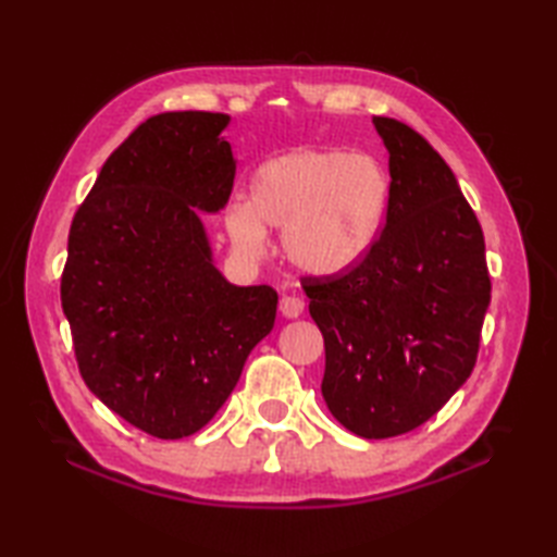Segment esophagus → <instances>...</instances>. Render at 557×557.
<instances>
[{
  "instance_id": "34e87169",
  "label": "esophagus",
  "mask_w": 557,
  "mask_h": 557,
  "mask_svg": "<svg viewBox=\"0 0 557 557\" xmlns=\"http://www.w3.org/2000/svg\"><path fill=\"white\" fill-rule=\"evenodd\" d=\"M280 313L285 318H299L304 313V299L285 294V297L280 299Z\"/></svg>"
}]
</instances>
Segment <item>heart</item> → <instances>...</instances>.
Listing matches in <instances>:
<instances>
[{
	"label": "heart",
	"instance_id": "1",
	"mask_svg": "<svg viewBox=\"0 0 557 557\" xmlns=\"http://www.w3.org/2000/svg\"><path fill=\"white\" fill-rule=\"evenodd\" d=\"M389 176L371 156L297 148L258 164L248 206L232 203L224 227L239 251L256 256L265 227L282 230L289 263L313 277L357 268L383 232Z\"/></svg>",
	"mask_w": 557,
	"mask_h": 557
}]
</instances>
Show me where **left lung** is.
Segmentation results:
<instances>
[{
    "mask_svg": "<svg viewBox=\"0 0 557 557\" xmlns=\"http://www.w3.org/2000/svg\"><path fill=\"white\" fill-rule=\"evenodd\" d=\"M373 124L389 152L383 234L345 275L301 285L325 339L330 413L381 441L419 429L467 383L491 277L481 224L447 162L411 126Z\"/></svg>",
    "mask_w": 557,
    "mask_h": 557,
    "instance_id": "1",
    "label": "left lung"
}]
</instances>
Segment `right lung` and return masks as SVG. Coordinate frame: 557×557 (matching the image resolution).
<instances>
[{"label":"right lung","instance_id":"obj_1","mask_svg":"<svg viewBox=\"0 0 557 557\" xmlns=\"http://www.w3.org/2000/svg\"><path fill=\"white\" fill-rule=\"evenodd\" d=\"M227 124L220 112L150 116L69 230L62 309L78 371L104 407L162 441L215 417L275 325L277 292L230 285L200 222L234 186Z\"/></svg>","mask_w":557,"mask_h":557}]
</instances>
